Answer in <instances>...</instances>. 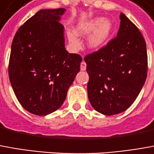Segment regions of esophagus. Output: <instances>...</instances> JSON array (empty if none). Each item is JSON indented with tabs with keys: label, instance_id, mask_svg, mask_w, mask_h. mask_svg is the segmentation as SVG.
I'll use <instances>...</instances> for the list:
<instances>
[{
	"label": "esophagus",
	"instance_id": "obj_1",
	"mask_svg": "<svg viewBox=\"0 0 154 154\" xmlns=\"http://www.w3.org/2000/svg\"><path fill=\"white\" fill-rule=\"evenodd\" d=\"M87 68V64H86V62L84 61H82V62H81V70L82 71H85Z\"/></svg>",
	"mask_w": 154,
	"mask_h": 154
}]
</instances>
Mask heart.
Masks as SVG:
<instances>
[{
    "instance_id": "heart-1",
    "label": "heart",
    "mask_w": 154,
    "mask_h": 154,
    "mask_svg": "<svg viewBox=\"0 0 154 154\" xmlns=\"http://www.w3.org/2000/svg\"><path fill=\"white\" fill-rule=\"evenodd\" d=\"M112 28V26L110 21L103 20V18H95L79 25L75 32L77 35L82 36H88L93 32L88 39V46L92 49H98L107 42ZM67 36L72 47L75 50L80 49L82 44L77 36L72 32H69Z\"/></svg>"
}]
</instances>
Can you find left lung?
Segmentation results:
<instances>
[{"label":"left lung","instance_id":"obj_1","mask_svg":"<svg viewBox=\"0 0 154 154\" xmlns=\"http://www.w3.org/2000/svg\"><path fill=\"white\" fill-rule=\"evenodd\" d=\"M116 37L84 57L88 99L102 114L127 110L137 98L147 78L148 55L140 31L123 13Z\"/></svg>","mask_w":154,"mask_h":154}]
</instances>
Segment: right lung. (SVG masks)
I'll list each match as a JSON object with an SVG mask.
<instances>
[{
  "label": "right lung",
  "mask_w": 154,
  "mask_h": 154,
  "mask_svg": "<svg viewBox=\"0 0 154 154\" xmlns=\"http://www.w3.org/2000/svg\"><path fill=\"white\" fill-rule=\"evenodd\" d=\"M66 10H41L14 36L10 55V82L21 105L32 114L46 116L62 105L80 71V55L65 49Z\"/></svg>",
  "instance_id": "obj_1"
}]
</instances>
